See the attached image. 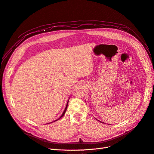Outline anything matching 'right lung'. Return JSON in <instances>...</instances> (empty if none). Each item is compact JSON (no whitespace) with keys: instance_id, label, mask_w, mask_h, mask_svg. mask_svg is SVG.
I'll return each mask as SVG.
<instances>
[{"instance_id":"right-lung-1","label":"right lung","mask_w":154,"mask_h":154,"mask_svg":"<svg viewBox=\"0 0 154 154\" xmlns=\"http://www.w3.org/2000/svg\"><path fill=\"white\" fill-rule=\"evenodd\" d=\"M68 102H69V100H68V101H67V105H66V109H65V110H64V111H63V114H62V116H60V118H58V119H60L62 117H63V115L65 114V113H66V110H67V105H68ZM58 119H57V120H55V121H54V122H56V121H57Z\"/></svg>"}]
</instances>
